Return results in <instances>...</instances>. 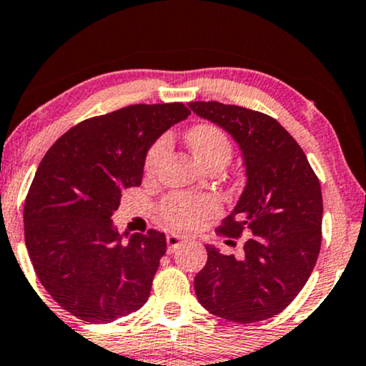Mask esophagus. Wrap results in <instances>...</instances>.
I'll return each mask as SVG.
<instances>
[{"mask_svg":"<svg viewBox=\"0 0 366 366\" xmlns=\"http://www.w3.org/2000/svg\"><path fill=\"white\" fill-rule=\"evenodd\" d=\"M182 244H184V239L180 235H177V233H169V235H167V245H169V254L174 252L175 249H179Z\"/></svg>","mask_w":366,"mask_h":366,"instance_id":"34e87169","label":"esophagus"}]
</instances>
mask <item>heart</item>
<instances>
[{
  "label": "heart",
  "instance_id": "heart-1",
  "mask_svg": "<svg viewBox=\"0 0 366 366\" xmlns=\"http://www.w3.org/2000/svg\"><path fill=\"white\" fill-rule=\"evenodd\" d=\"M187 144L191 147L192 153L202 165L209 162L211 158L232 155V144L227 134L214 124H197L187 131ZM167 149V139L160 138L152 144L144 157V170L153 172L155 167L164 157ZM217 213V202L209 197L184 194L175 192L165 197L160 204V214L167 223L175 228H194L201 225L211 214Z\"/></svg>",
  "mask_w": 366,
  "mask_h": 366
}]
</instances>
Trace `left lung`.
Instances as JSON below:
<instances>
[{
  "mask_svg": "<svg viewBox=\"0 0 366 366\" xmlns=\"http://www.w3.org/2000/svg\"><path fill=\"white\" fill-rule=\"evenodd\" d=\"M197 116L222 126L239 143L247 186L218 235L240 239L244 259L206 247L194 278L197 300L230 322L278 315L295 300L322 242V191L300 144L267 114L219 102H189Z\"/></svg>",
  "mask_w": 366,
  "mask_h": 366,
  "instance_id": "1",
  "label": "left lung"
}]
</instances>
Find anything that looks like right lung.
Wrapping results in <instances>:
<instances>
[{"label": "right lung", "mask_w": 366, "mask_h": 366, "mask_svg": "<svg viewBox=\"0 0 366 366\" xmlns=\"http://www.w3.org/2000/svg\"><path fill=\"white\" fill-rule=\"evenodd\" d=\"M182 102L136 104L78 122L44 155L24 208L25 244L44 288L69 314L105 324L144 305L165 233L112 227L121 191L138 187L147 152L186 119Z\"/></svg>", "instance_id": "right-lung-1"}]
</instances>
